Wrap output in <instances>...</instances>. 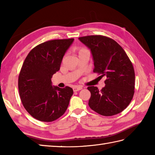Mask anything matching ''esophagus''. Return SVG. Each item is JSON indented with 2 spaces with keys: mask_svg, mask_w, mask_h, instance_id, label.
I'll list each match as a JSON object with an SVG mask.
<instances>
[{
  "mask_svg": "<svg viewBox=\"0 0 155 155\" xmlns=\"http://www.w3.org/2000/svg\"><path fill=\"white\" fill-rule=\"evenodd\" d=\"M82 88H82L81 87H73V88H72V89H73L74 92H77V91H78L81 90Z\"/></svg>",
  "mask_w": 155,
  "mask_h": 155,
  "instance_id": "1",
  "label": "esophagus"
}]
</instances>
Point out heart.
Returning a JSON list of instances; mask_svg holds the SVG:
<instances>
[{
    "instance_id": "1",
    "label": "heart",
    "mask_w": 155,
    "mask_h": 155,
    "mask_svg": "<svg viewBox=\"0 0 155 155\" xmlns=\"http://www.w3.org/2000/svg\"><path fill=\"white\" fill-rule=\"evenodd\" d=\"M86 50H87V49L86 48H84V47H81V48H79L78 49V52H80L81 51H86Z\"/></svg>"
}]
</instances>
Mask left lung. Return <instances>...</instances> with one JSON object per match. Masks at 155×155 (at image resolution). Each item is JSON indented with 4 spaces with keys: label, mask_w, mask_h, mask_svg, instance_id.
<instances>
[{
    "label": "left lung",
    "mask_w": 155,
    "mask_h": 155,
    "mask_svg": "<svg viewBox=\"0 0 155 155\" xmlns=\"http://www.w3.org/2000/svg\"><path fill=\"white\" fill-rule=\"evenodd\" d=\"M78 39L91 49L94 72L107 77L105 87L101 91L88 87L91 96L88 105L103 116L121 113L132 101L135 74L132 62L124 49L113 39L102 35H91Z\"/></svg>",
    "instance_id": "1"
}]
</instances>
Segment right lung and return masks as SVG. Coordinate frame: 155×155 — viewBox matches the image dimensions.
<instances>
[{
    "instance_id": "obj_1",
    "label": "right lung",
    "mask_w": 155,
    "mask_h": 155,
    "mask_svg": "<svg viewBox=\"0 0 155 155\" xmlns=\"http://www.w3.org/2000/svg\"><path fill=\"white\" fill-rule=\"evenodd\" d=\"M74 38L45 42L33 48L23 62L18 76L20 97L32 117L42 122L58 119L67 109L73 90L52 87V75Z\"/></svg>"
}]
</instances>
